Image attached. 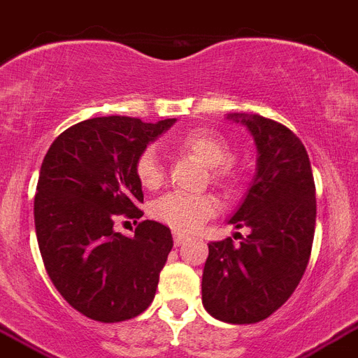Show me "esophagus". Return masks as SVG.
Returning a JSON list of instances; mask_svg holds the SVG:
<instances>
[{"label":"esophagus","instance_id":"esophagus-1","mask_svg":"<svg viewBox=\"0 0 358 358\" xmlns=\"http://www.w3.org/2000/svg\"><path fill=\"white\" fill-rule=\"evenodd\" d=\"M185 243V235H180V234H174V245L176 246H182Z\"/></svg>","mask_w":358,"mask_h":358}]
</instances>
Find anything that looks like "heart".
<instances>
[{"label": "heart", "mask_w": 358, "mask_h": 358, "mask_svg": "<svg viewBox=\"0 0 358 358\" xmlns=\"http://www.w3.org/2000/svg\"><path fill=\"white\" fill-rule=\"evenodd\" d=\"M180 149L187 150L208 165L217 184L229 185L234 182V169L228 164L231 150L219 134L194 130L182 136ZM136 176L147 189H156L164 182V167L154 147H147L136 159ZM219 204L211 194L167 193L150 204V215L162 224L169 226L178 234H193L194 229L217 211Z\"/></svg>", "instance_id": "1"}]
</instances>
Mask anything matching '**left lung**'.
I'll return each instance as SVG.
<instances>
[{"label":"left lung","mask_w":358,"mask_h":358,"mask_svg":"<svg viewBox=\"0 0 358 358\" xmlns=\"http://www.w3.org/2000/svg\"><path fill=\"white\" fill-rule=\"evenodd\" d=\"M254 138L257 162L246 196L228 224L248 228L208 246L202 303L228 324H255L289 300L303 278L316 224L315 178L303 143L287 127L255 113H228Z\"/></svg>","instance_id":"1"}]
</instances>
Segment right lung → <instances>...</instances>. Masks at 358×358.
Returning a JSON list of instances; mask_svg holds the SVG:
<instances>
[{"label": "right lung", "mask_w": 358, "mask_h": 358, "mask_svg": "<svg viewBox=\"0 0 358 358\" xmlns=\"http://www.w3.org/2000/svg\"><path fill=\"white\" fill-rule=\"evenodd\" d=\"M174 123L86 119L64 130L43 158L34 196L40 254L60 296L92 320H130L152 303L171 229L143 220L123 235L113 222L143 215L136 159Z\"/></svg>", "instance_id": "1"}]
</instances>
